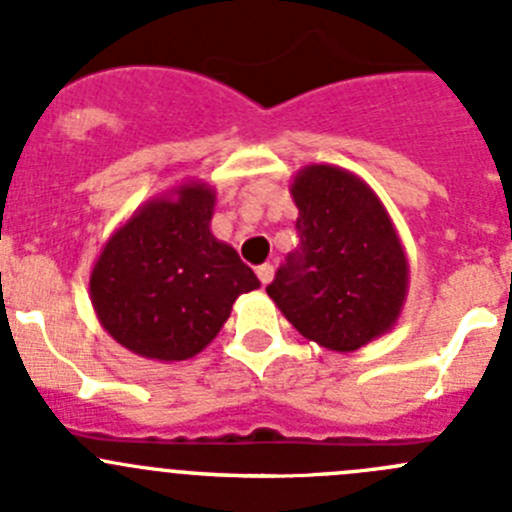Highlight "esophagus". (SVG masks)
<instances>
[{
  "mask_svg": "<svg viewBox=\"0 0 512 512\" xmlns=\"http://www.w3.org/2000/svg\"><path fill=\"white\" fill-rule=\"evenodd\" d=\"M272 275H275V267L270 265V262H265V265L257 267V278H260L262 285H267L272 280Z\"/></svg>",
  "mask_w": 512,
  "mask_h": 512,
  "instance_id": "esophagus-1",
  "label": "esophagus"
}]
</instances>
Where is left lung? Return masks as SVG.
Wrapping results in <instances>:
<instances>
[{"instance_id":"obj_1","label":"left lung","mask_w":512,"mask_h":512,"mask_svg":"<svg viewBox=\"0 0 512 512\" xmlns=\"http://www.w3.org/2000/svg\"><path fill=\"white\" fill-rule=\"evenodd\" d=\"M300 247L267 285L283 315L318 346L356 351L391 331L407 298L409 265L384 204L351 171H298Z\"/></svg>"}]
</instances>
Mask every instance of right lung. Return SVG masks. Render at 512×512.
Instances as JSON below:
<instances>
[{
	"label": "right lung",
	"instance_id": "right-lung-1",
	"mask_svg": "<svg viewBox=\"0 0 512 512\" xmlns=\"http://www.w3.org/2000/svg\"><path fill=\"white\" fill-rule=\"evenodd\" d=\"M214 189L181 184L143 204L105 242L90 300L121 346L156 361H186L212 343L234 300L260 288L255 272L209 229Z\"/></svg>",
	"mask_w": 512,
	"mask_h": 512
}]
</instances>
